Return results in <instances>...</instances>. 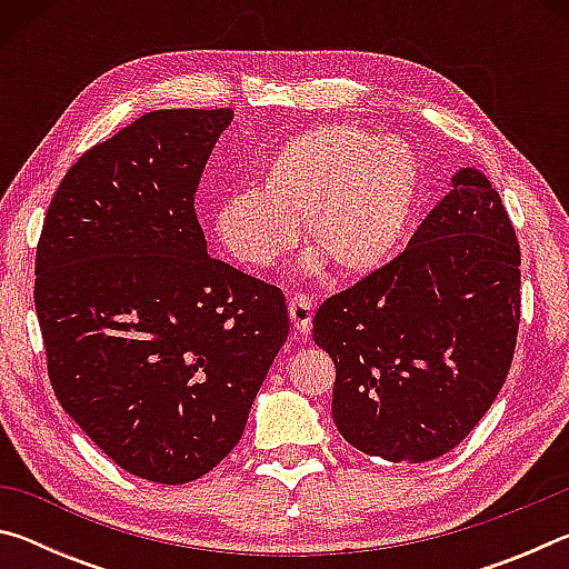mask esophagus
I'll return each mask as SVG.
<instances>
[{"label":"esophagus","instance_id":"obj_1","mask_svg":"<svg viewBox=\"0 0 569 569\" xmlns=\"http://www.w3.org/2000/svg\"><path fill=\"white\" fill-rule=\"evenodd\" d=\"M288 316H291V323L296 333H308L313 326V303L308 296H293L288 301Z\"/></svg>","mask_w":569,"mask_h":569}]
</instances>
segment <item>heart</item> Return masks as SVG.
Segmentation results:
<instances>
[{"mask_svg": "<svg viewBox=\"0 0 569 569\" xmlns=\"http://www.w3.org/2000/svg\"><path fill=\"white\" fill-rule=\"evenodd\" d=\"M421 196L417 152L397 138L319 124L281 142L261 168V188L220 200L213 228L240 263L268 268L291 250L298 223L311 253L306 273L323 263L361 278L397 253Z\"/></svg>", "mask_w": 569, "mask_h": 569, "instance_id": "b5f03b06", "label": "heart"}]
</instances>
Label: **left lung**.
Instances as JSON below:
<instances>
[{"mask_svg":"<svg viewBox=\"0 0 569 569\" xmlns=\"http://www.w3.org/2000/svg\"><path fill=\"white\" fill-rule=\"evenodd\" d=\"M517 329L515 228L485 172L461 168L407 250L313 316L336 429L397 465L447 455L505 387Z\"/></svg>","mask_w":569,"mask_h":569,"instance_id":"1","label":"left lung"}]
</instances>
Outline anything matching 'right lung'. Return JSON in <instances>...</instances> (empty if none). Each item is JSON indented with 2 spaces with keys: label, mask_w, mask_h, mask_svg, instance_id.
<instances>
[{
  "label": "right lung",
  "mask_w": 569,
  "mask_h": 569,
  "mask_svg": "<svg viewBox=\"0 0 569 569\" xmlns=\"http://www.w3.org/2000/svg\"><path fill=\"white\" fill-rule=\"evenodd\" d=\"M233 110H156L90 148L47 210L34 306L57 401L114 465H220L288 339L276 286L208 256L203 168Z\"/></svg>",
  "instance_id": "right-lung-1"
}]
</instances>
